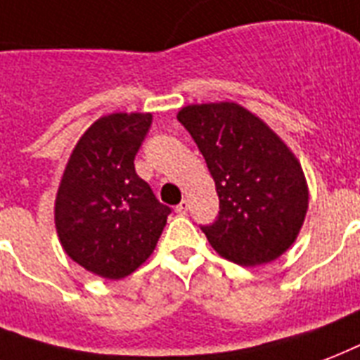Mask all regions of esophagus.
Returning <instances> with one entry per match:
<instances>
[{
  "label": "esophagus",
  "mask_w": 360,
  "mask_h": 360,
  "mask_svg": "<svg viewBox=\"0 0 360 360\" xmlns=\"http://www.w3.org/2000/svg\"><path fill=\"white\" fill-rule=\"evenodd\" d=\"M188 210H189L188 200H182V202L176 206V214H180V216H186V214H188Z\"/></svg>",
  "instance_id": "esophagus-1"
}]
</instances>
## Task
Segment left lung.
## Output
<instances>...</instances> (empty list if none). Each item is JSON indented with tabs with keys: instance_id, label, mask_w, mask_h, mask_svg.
<instances>
[{
	"instance_id": "8db88e82",
	"label": "left lung",
	"mask_w": 360,
	"mask_h": 360,
	"mask_svg": "<svg viewBox=\"0 0 360 360\" xmlns=\"http://www.w3.org/2000/svg\"><path fill=\"white\" fill-rule=\"evenodd\" d=\"M178 122L216 182L218 218L200 225L210 246L242 266L280 257L308 210V186L293 152L236 103L189 105L178 112Z\"/></svg>"
}]
</instances>
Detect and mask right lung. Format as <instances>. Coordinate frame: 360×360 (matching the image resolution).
<instances>
[{"label": "right lung", "instance_id": "right-lung-1", "mask_svg": "<svg viewBox=\"0 0 360 360\" xmlns=\"http://www.w3.org/2000/svg\"><path fill=\"white\" fill-rule=\"evenodd\" d=\"M152 114L99 118L77 142L56 197L65 253L94 274L120 280L152 255L171 208L135 171Z\"/></svg>", "mask_w": 360, "mask_h": 360}]
</instances>
